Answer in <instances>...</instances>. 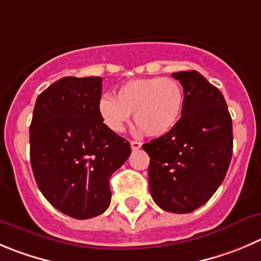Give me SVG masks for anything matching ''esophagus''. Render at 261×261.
<instances>
[{
	"label": "esophagus",
	"mask_w": 261,
	"mask_h": 261,
	"mask_svg": "<svg viewBox=\"0 0 261 261\" xmlns=\"http://www.w3.org/2000/svg\"><path fill=\"white\" fill-rule=\"evenodd\" d=\"M130 144H131V149L133 150H139L140 148H142V143L136 142V140H131Z\"/></svg>",
	"instance_id": "1"
}]
</instances>
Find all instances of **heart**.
Segmentation results:
<instances>
[{
	"instance_id": "obj_1",
	"label": "heart",
	"mask_w": 261,
	"mask_h": 261,
	"mask_svg": "<svg viewBox=\"0 0 261 261\" xmlns=\"http://www.w3.org/2000/svg\"><path fill=\"white\" fill-rule=\"evenodd\" d=\"M184 108V91L176 80L142 79L123 85L116 99L101 97L99 113L114 133H121L134 113V121L144 134L161 136L179 122Z\"/></svg>"
}]
</instances>
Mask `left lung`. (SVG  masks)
<instances>
[{
	"label": "left lung",
	"mask_w": 261,
	"mask_h": 261,
	"mask_svg": "<svg viewBox=\"0 0 261 261\" xmlns=\"http://www.w3.org/2000/svg\"><path fill=\"white\" fill-rule=\"evenodd\" d=\"M184 90L177 125L143 149L149 154L152 198L162 210L188 214L213 197L233 152L232 118L223 94L197 70L172 73Z\"/></svg>",
	"instance_id": "left-lung-1"
}]
</instances>
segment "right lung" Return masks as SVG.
<instances>
[{"label": "right lung", "mask_w": 261, "mask_h": 261, "mask_svg": "<svg viewBox=\"0 0 261 261\" xmlns=\"http://www.w3.org/2000/svg\"><path fill=\"white\" fill-rule=\"evenodd\" d=\"M101 87V77L59 80L38 95L29 127L38 188L74 219L94 218L109 207V179L131 153L130 143L103 123Z\"/></svg>", "instance_id": "1"}]
</instances>
